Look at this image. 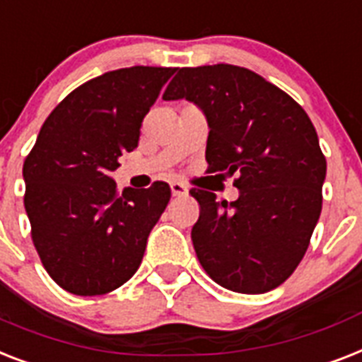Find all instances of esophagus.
Segmentation results:
<instances>
[{"instance_id": "34e87169", "label": "esophagus", "mask_w": 362, "mask_h": 362, "mask_svg": "<svg viewBox=\"0 0 362 362\" xmlns=\"http://www.w3.org/2000/svg\"><path fill=\"white\" fill-rule=\"evenodd\" d=\"M171 191H173V197H186L187 195V187L180 182H173L171 184Z\"/></svg>"}]
</instances>
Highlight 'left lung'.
Here are the masks:
<instances>
[{"instance_id": "obj_1", "label": "left lung", "mask_w": 362, "mask_h": 362, "mask_svg": "<svg viewBox=\"0 0 362 362\" xmlns=\"http://www.w3.org/2000/svg\"><path fill=\"white\" fill-rule=\"evenodd\" d=\"M186 98L208 120V173L238 175L234 202L191 189L201 214L197 258L223 288L264 293L283 284L307 252L322 211L325 156L301 105L234 64L180 69L163 100Z\"/></svg>"}]
</instances>
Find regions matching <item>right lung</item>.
Here are the masks:
<instances>
[{
  "instance_id": "right-lung-1",
  "label": "right lung",
  "mask_w": 362,
  "mask_h": 362,
  "mask_svg": "<svg viewBox=\"0 0 362 362\" xmlns=\"http://www.w3.org/2000/svg\"><path fill=\"white\" fill-rule=\"evenodd\" d=\"M175 72L130 66L79 85L49 113L23 161L35 249L66 292H113L143 260L171 187L154 182L120 193L110 175L137 146L141 122Z\"/></svg>"
}]
</instances>
